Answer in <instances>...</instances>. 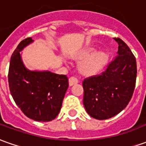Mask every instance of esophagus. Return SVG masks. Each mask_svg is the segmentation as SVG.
Wrapping results in <instances>:
<instances>
[{
    "instance_id": "1",
    "label": "esophagus",
    "mask_w": 146,
    "mask_h": 146,
    "mask_svg": "<svg viewBox=\"0 0 146 146\" xmlns=\"http://www.w3.org/2000/svg\"><path fill=\"white\" fill-rule=\"evenodd\" d=\"M77 83H78V79H77V77H70L69 78V84L70 86H73L75 84H77Z\"/></svg>"
}]
</instances>
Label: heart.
<instances>
[{
    "instance_id": "heart-1",
    "label": "heart",
    "mask_w": 146,
    "mask_h": 146,
    "mask_svg": "<svg viewBox=\"0 0 146 146\" xmlns=\"http://www.w3.org/2000/svg\"><path fill=\"white\" fill-rule=\"evenodd\" d=\"M96 48L90 47L79 52L75 56L77 59H86L80 65V70L84 74H94L99 72L106 63L107 54L106 52H97Z\"/></svg>"
}]
</instances>
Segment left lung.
Returning a JSON list of instances; mask_svg holds the SVG:
<instances>
[{"label":"left lung","mask_w":146,"mask_h":146,"mask_svg":"<svg viewBox=\"0 0 146 146\" xmlns=\"http://www.w3.org/2000/svg\"><path fill=\"white\" fill-rule=\"evenodd\" d=\"M117 55L100 75L86 78L83 83V104L87 113L98 120H106L127 106L134 91L137 62L130 48L122 40Z\"/></svg>","instance_id":"left-lung-1"}]
</instances>
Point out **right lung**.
<instances>
[{"label": "right lung", "mask_w": 146, "mask_h": 146, "mask_svg": "<svg viewBox=\"0 0 146 146\" xmlns=\"http://www.w3.org/2000/svg\"><path fill=\"white\" fill-rule=\"evenodd\" d=\"M33 42L31 37L20 42L12 54L9 69L11 95L24 114L36 121L56 118L69 87L68 77L50 71H32L24 65L21 51Z\"/></svg>", "instance_id": "obj_1"}]
</instances>
